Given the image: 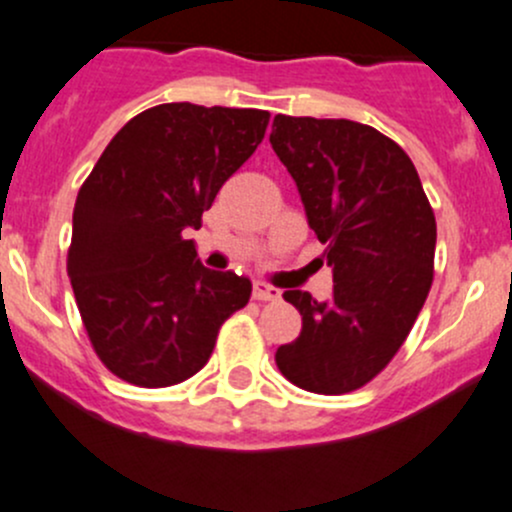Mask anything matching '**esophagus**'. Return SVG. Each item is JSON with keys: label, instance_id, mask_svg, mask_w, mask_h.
<instances>
[{"label": "esophagus", "instance_id": "1", "mask_svg": "<svg viewBox=\"0 0 512 512\" xmlns=\"http://www.w3.org/2000/svg\"><path fill=\"white\" fill-rule=\"evenodd\" d=\"M252 297H255L257 301H277L279 289L270 287V284H265V282H255V287H252Z\"/></svg>", "mask_w": 512, "mask_h": 512}]
</instances>
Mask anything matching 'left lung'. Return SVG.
I'll use <instances>...</instances> for the list:
<instances>
[{
  "mask_svg": "<svg viewBox=\"0 0 512 512\" xmlns=\"http://www.w3.org/2000/svg\"><path fill=\"white\" fill-rule=\"evenodd\" d=\"M270 144L333 272L328 301L284 292L301 333L274 360L301 390L343 395L370 383L405 343L432 287L437 223L412 159L378 129L277 115Z\"/></svg>",
  "mask_w": 512,
  "mask_h": 512,
  "instance_id": "8db88e82",
  "label": "left lung"
}]
</instances>
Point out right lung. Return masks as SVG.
Here are the masks:
<instances>
[{
  "label": "right lung",
  "instance_id": "add662e5",
  "mask_svg": "<svg viewBox=\"0 0 512 512\" xmlns=\"http://www.w3.org/2000/svg\"><path fill=\"white\" fill-rule=\"evenodd\" d=\"M270 112L166 102L112 137L78 191L68 277L102 363L127 383L169 387L211 358L252 282L198 260L220 186L252 157Z\"/></svg>",
  "mask_w": 512,
  "mask_h": 512
}]
</instances>
